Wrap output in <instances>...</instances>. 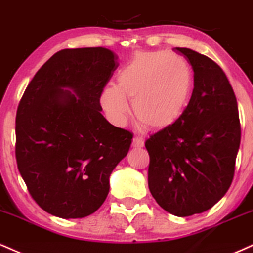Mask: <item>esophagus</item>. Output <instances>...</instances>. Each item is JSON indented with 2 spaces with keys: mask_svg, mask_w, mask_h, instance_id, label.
<instances>
[{
  "mask_svg": "<svg viewBox=\"0 0 253 253\" xmlns=\"http://www.w3.org/2000/svg\"><path fill=\"white\" fill-rule=\"evenodd\" d=\"M144 145V141L142 137H138V136H136V137H133L132 139V147L133 148H142Z\"/></svg>",
  "mask_w": 253,
  "mask_h": 253,
  "instance_id": "esophagus-1",
  "label": "esophagus"
}]
</instances>
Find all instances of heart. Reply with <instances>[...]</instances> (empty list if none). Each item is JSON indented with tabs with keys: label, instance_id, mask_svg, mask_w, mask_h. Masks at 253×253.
<instances>
[{
	"label": "heart",
	"instance_id": "1",
	"mask_svg": "<svg viewBox=\"0 0 253 253\" xmlns=\"http://www.w3.org/2000/svg\"><path fill=\"white\" fill-rule=\"evenodd\" d=\"M118 85H108L102 105L122 124L132 100L136 117L153 129H165L180 120L193 90V72L183 56L165 50L138 52L120 71Z\"/></svg>",
	"mask_w": 253,
	"mask_h": 253
}]
</instances>
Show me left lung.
<instances>
[{
  "instance_id": "8db88e82",
  "label": "left lung",
  "mask_w": 253,
  "mask_h": 253,
  "mask_svg": "<svg viewBox=\"0 0 253 253\" xmlns=\"http://www.w3.org/2000/svg\"><path fill=\"white\" fill-rule=\"evenodd\" d=\"M182 53L194 71V88L181 118L145 141L148 186L170 214L212 209L232 183L240 144L238 104L226 74L209 56Z\"/></svg>"
}]
</instances>
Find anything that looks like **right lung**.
Instances as JSON below:
<instances>
[{
	"label": "right lung",
	"mask_w": 253,
	"mask_h": 253,
	"mask_svg": "<svg viewBox=\"0 0 253 253\" xmlns=\"http://www.w3.org/2000/svg\"><path fill=\"white\" fill-rule=\"evenodd\" d=\"M118 67L103 47L62 49L42 65L16 112L17 168L29 194L49 214L84 218L102 206L109 177L132 133L100 114V96Z\"/></svg>",
	"instance_id": "add662e5"
}]
</instances>
